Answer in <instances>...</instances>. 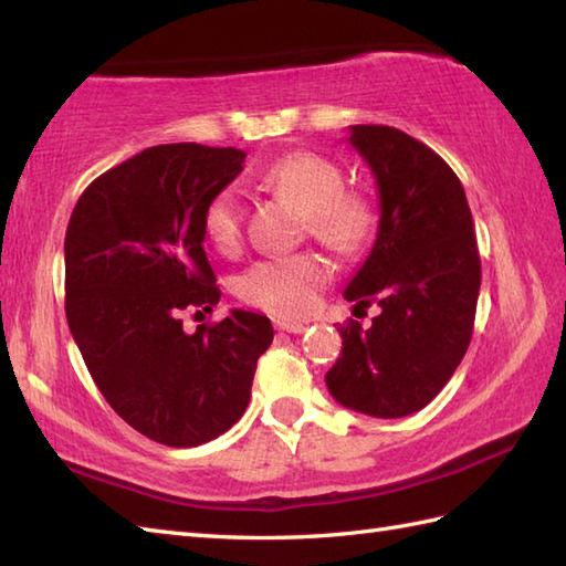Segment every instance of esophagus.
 <instances>
[{"instance_id":"34e87169","label":"esophagus","mask_w":566,"mask_h":566,"mask_svg":"<svg viewBox=\"0 0 566 566\" xmlns=\"http://www.w3.org/2000/svg\"><path fill=\"white\" fill-rule=\"evenodd\" d=\"M274 326H276V331H284V333H304L306 331V326L304 323H292V321H274Z\"/></svg>"}]
</instances>
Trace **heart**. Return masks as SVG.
I'll return each mask as SVG.
<instances>
[{
  "mask_svg": "<svg viewBox=\"0 0 566 566\" xmlns=\"http://www.w3.org/2000/svg\"><path fill=\"white\" fill-rule=\"evenodd\" d=\"M260 185L302 211L304 233L340 255L363 250L377 228V209L359 189H347L343 170L318 153L296 150L260 172ZM243 209L233 189H221L203 209V231L211 243L231 252L240 243ZM331 280L328 260L316 250L262 258L238 276L245 304L274 316L296 318L316 306Z\"/></svg>",
  "mask_w": 566,
  "mask_h": 566,
  "instance_id": "1",
  "label": "heart"
}]
</instances>
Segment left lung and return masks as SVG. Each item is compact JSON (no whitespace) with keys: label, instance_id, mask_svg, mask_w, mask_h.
I'll return each instance as SVG.
<instances>
[{"label":"left lung","instance_id":"obj_1","mask_svg":"<svg viewBox=\"0 0 566 566\" xmlns=\"http://www.w3.org/2000/svg\"><path fill=\"white\" fill-rule=\"evenodd\" d=\"M353 148L379 189L375 248L347 284L355 311L379 306L363 328L338 326L340 357L328 369L333 399L375 418L428 406L472 340L482 260L472 211L452 167L391 126H353Z\"/></svg>","mask_w":566,"mask_h":566}]
</instances>
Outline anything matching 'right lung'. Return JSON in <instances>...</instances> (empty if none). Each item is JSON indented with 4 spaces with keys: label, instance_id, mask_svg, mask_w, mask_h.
<instances>
[{
    "label": "right lung",
    "instance_id": "right-lung-1",
    "mask_svg": "<svg viewBox=\"0 0 566 566\" xmlns=\"http://www.w3.org/2000/svg\"><path fill=\"white\" fill-rule=\"evenodd\" d=\"M243 160V150L199 143L146 148L94 179L67 223L72 338L114 411L167 448H197L245 413L274 338L268 316L240 308L182 328V311H211L221 298L203 209Z\"/></svg>",
    "mask_w": 566,
    "mask_h": 566
}]
</instances>
